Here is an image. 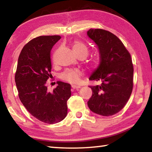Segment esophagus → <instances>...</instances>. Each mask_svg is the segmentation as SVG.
I'll return each instance as SVG.
<instances>
[{
    "instance_id": "obj_1",
    "label": "esophagus",
    "mask_w": 152,
    "mask_h": 152,
    "mask_svg": "<svg viewBox=\"0 0 152 152\" xmlns=\"http://www.w3.org/2000/svg\"><path fill=\"white\" fill-rule=\"evenodd\" d=\"M72 88L73 91H74V90H78L79 88H80V86L77 85H72Z\"/></svg>"
}]
</instances>
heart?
<instances>
[{
  "label": "heart",
  "mask_w": 152,
  "mask_h": 152,
  "mask_svg": "<svg viewBox=\"0 0 152 152\" xmlns=\"http://www.w3.org/2000/svg\"><path fill=\"white\" fill-rule=\"evenodd\" d=\"M72 50L74 51V53H76V55L82 54L84 55L85 57L88 55V47L84 43L78 40L74 41V42L72 45ZM81 75V72L79 70H77V69L68 70L61 74L60 78L62 80L69 82V83L74 84L78 81Z\"/></svg>",
  "instance_id": "heart-1"
}]
</instances>
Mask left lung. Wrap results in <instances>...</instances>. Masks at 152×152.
I'll list each match as a JSON object with an SVG mask.
<instances>
[{
  "mask_svg": "<svg viewBox=\"0 0 152 152\" xmlns=\"http://www.w3.org/2000/svg\"><path fill=\"white\" fill-rule=\"evenodd\" d=\"M87 35L99 50L100 64L90 80L101 81L90 86L92 95L88 101L91 111L111 116L125 106L133 90V66L131 55L116 35L101 29H91Z\"/></svg>",
  "mask_w": 152,
  "mask_h": 152,
  "instance_id": "8db88e82",
  "label": "left lung"
}]
</instances>
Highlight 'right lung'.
<instances>
[{
  "label": "right lung",
  "mask_w": 152,
  "mask_h": 152,
  "mask_svg": "<svg viewBox=\"0 0 152 152\" xmlns=\"http://www.w3.org/2000/svg\"><path fill=\"white\" fill-rule=\"evenodd\" d=\"M60 35L39 36L25 45L19 57L15 82L20 101L31 115L45 123H59L66 117L70 84L58 81L50 92L46 82L51 74L50 51Z\"/></svg>",
  "instance_id": "right-lung-1"
}]
</instances>
